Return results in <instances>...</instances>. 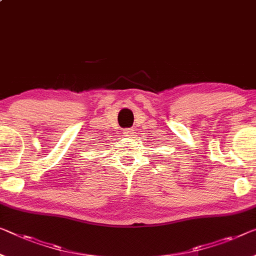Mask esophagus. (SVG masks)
<instances>
[{
    "instance_id": "esophagus-1",
    "label": "esophagus",
    "mask_w": 256,
    "mask_h": 256,
    "mask_svg": "<svg viewBox=\"0 0 256 256\" xmlns=\"http://www.w3.org/2000/svg\"><path fill=\"white\" fill-rule=\"evenodd\" d=\"M133 134H134V132H133L132 128L125 130V131H124V136H132Z\"/></svg>"
}]
</instances>
